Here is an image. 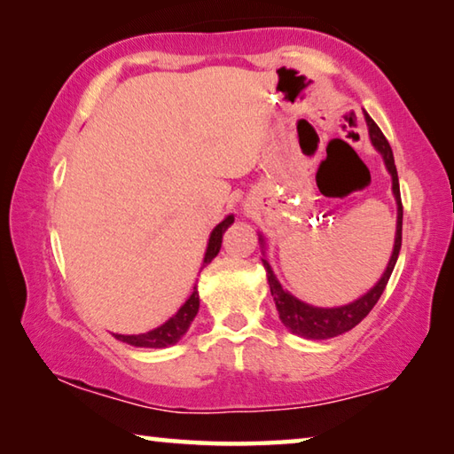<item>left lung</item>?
Masks as SVG:
<instances>
[{
    "label": "left lung",
    "mask_w": 454,
    "mask_h": 454,
    "mask_svg": "<svg viewBox=\"0 0 454 454\" xmlns=\"http://www.w3.org/2000/svg\"><path fill=\"white\" fill-rule=\"evenodd\" d=\"M364 116H366L368 132H371V140L374 144V148L382 153L384 164H387L390 176H393V192H395L396 206H398L395 250H393V256H390L387 270H384V274H382V278L376 282V286L371 292H366L363 298H358V301L350 302L347 306H340V309H314V306L296 301L294 296L288 294V292L280 286V282L276 280L270 264H268L266 260H262L266 272H268V284H270V292H272L276 310H278L282 325L286 326L290 333L304 336V338H312V340H325V338H333V336L347 333V330L355 328L360 320L366 318V314L374 309V304L379 302V298L382 296L384 288H387L390 274H393V270H395L398 252H401L403 200H401V188H398V174H396V166H395V156H393V150H390L388 140L380 132V128L374 124V120L368 116V114H364Z\"/></svg>",
    "instance_id": "1"
}]
</instances>
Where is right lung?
Returning <instances> with one entry per match:
<instances>
[{"label": "right lung", "instance_id": "1", "mask_svg": "<svg viewBox=\"0 0 454 454\" xmlns=\"http://www.w3.org/2000/svg\"><path fill=\"white\" fill-rule=\"evenodd\" d=\"M232 222H234V216H228L226 220H222L220 224L212 230L208 248H206L204 264H208L210 260L218 254L220 246H222V236H224L226 228L232 224ZM198 309H200V298H198V290H196V284H194V292H192V296L188 298L186 304H184L182 309L176 312L170 320L166 322V325L158 326L156 330H150V333H145V334H132V336L114 334V336H116L118 340H121V342L132 344V347H144V348L170 347V344H176L184 334H186V330L190 328L192 320L196 318Z\"/></svg>", "mask_w": 454, "mask_h": 454}]
</instances>
